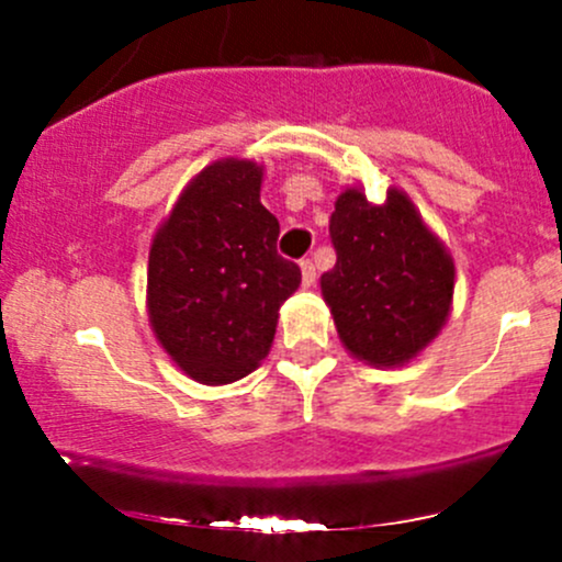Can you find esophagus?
Here are the masks:
<instances>
[{
	"label": "esophagus",
	"mask_w": 562,
	"mask_h": 562,
	"mask_svg": "<svg viewBox=\"0 0 562 562\" xmlns=\"http://www.w3.org/2000/svg\"><path fill=\"white\" fill-rule=\"evenodd\" d=\"M299 266H302V282H304V288H310V285H313V282H315V263H313V260H302V263H299Z\"/></svg>",
	"instance_id": "1"
}]
</instances>
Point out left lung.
I'll return each mask as SVG.
<instances>
[{
  "label": "left lung",
  "instance_id": "obj_1",
  "mask_svg": "<svg viewBox=\"0 0 562 562\" xmlns=\"http://www.w3.org/2000/svg\"><path fill=\"white\" fill-rule=\"evenodd\" d=\"M337 263L321 277L339 342L370 367H405L446 326L454 258L400 187L372 203L364 187L339 192L328 223Z\"/></svg>",
  "mask_w": 562,
  "mask_h": 562
}]
</instances>
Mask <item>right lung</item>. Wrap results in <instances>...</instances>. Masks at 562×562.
I'll list each match as a JSON object with an SVG mask.
<instances>
[{
	"instance_id": "add662e5",
	"label": "right lung",
	"mask_w": 562,
	"mask_h": 562,
	"mask_svg": "<svg viewBox=\"0 0 562 562\" xmlns=\"http://www.w3.org/2000/svg\"><path fill=\"white\" fill-rule=\"evenodd\" d=\"M263 166L223 157L192 176L149 247L146 313L192 381L223 386L269 356L277 317L302 282L277 255L280 223L260 203Z\"/></svg>"
}]
</instances>
